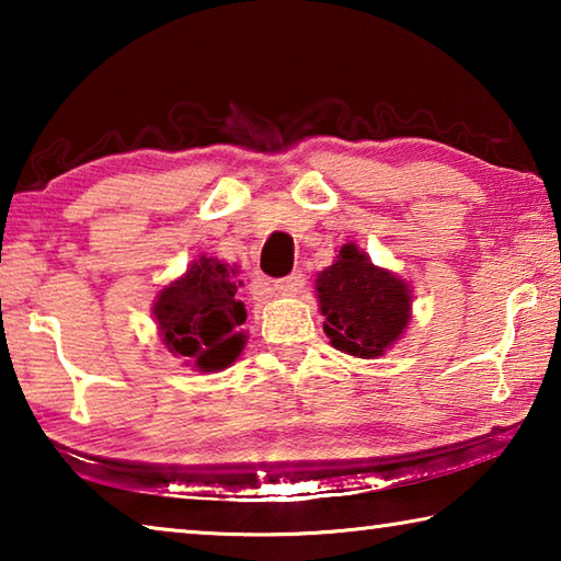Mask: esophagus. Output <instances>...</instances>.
Listing matches in <instances>:
<instances>
[{"label": "esophagus", "instance_id": "obj_1", "mask_svg": "<svg viewBox=\"0 0 561 561\" xmlns=\"http://www.w3.org/2000/svg\"><path fill=\"white\" fill-rule=\"evenodd\" d=\"M304 289V274L301 272H294L289 277H282L274 282V291L282 294V297H294V294H299Z\"/></svg>", "mask_w": 561, "mask_h": 561}]
</instances>
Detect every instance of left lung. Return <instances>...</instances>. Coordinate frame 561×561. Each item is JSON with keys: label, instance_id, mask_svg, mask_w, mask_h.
Masks as SVG:
<instances>
[{"label": "left lung", "instance_id": "obj_1", "mask_svg": "<svg viewBox=\"0 0 561 561\" xmlns=\"http://www.w3.org/2000/svg\"><path fill=\"white\" fill-rule=\"evenodd\" d=\"M317 297L331 346L348 356H383L411 319V289L398 274L376 267L354 242L317 274Z\"/></svg>", "mask_w": 561, "mask_h": 561}]
</instances>
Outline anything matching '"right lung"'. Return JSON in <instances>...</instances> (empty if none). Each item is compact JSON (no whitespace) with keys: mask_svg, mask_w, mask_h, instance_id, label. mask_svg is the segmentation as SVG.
Returning a JSON list of instances; mask_svg holds the SVG:
<instances>
[{"mask_svg":"<svg viewBox=\"0 0 561 561\" xmlns=\"http://www.w3.org/2000/svg\"><path fill=\"white\" fill-rule=\"evenodd\" d=\"M234 270L217 257L195 260L183 277L160 289L153 304L158 331L170 354L197 371H222L244 346V304L237 301Z\"/></svg>","mask_w":561,"mask_h":561,"instance_id":"1","label":"right lung"}]
</instances>
